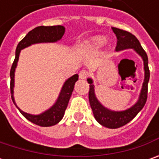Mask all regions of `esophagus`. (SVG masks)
Returning a JSON list of instances; mask_svg holds the SVG:
<instances>
[{
    "instance_id": "esophagus-1",
    "label": "esophagus",
    "mask_w": 159,
    "mask_h": 159,
    "mask_svg": "<svg viewBox=\"0 0 159 159\" xmlns=\"http://www.w3.org/2000/svg\"><path fill=\"white\" fill-rule=\"evenodd\" d=\"M89 76V72L88 70H82L80 71V73H79V77H80V79H81V80H86L88 77Z\"/></svg>"
}]
</instances>
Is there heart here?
I'll list each match as a JSON object with an SVG mask.
<instances>
[{"label": "heart", "instance_id": "obj_1", "mask_svg": "<svg viewBox=\"0 0 159 159\" xmlns=\"http://www.w3.org/2000/svg\"><path fill=\"white\" fill-rule=\"evenodd\" d=\"M106 38L103 36H95L91 38L90 40L87 42V46L89 47H100L105 44L106 42Z\"/></svg>", "mask_w": 159, "mask_h": 159}]
</instances>
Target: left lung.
<instances>
[{
    "label": "left lung",
    "instance_id": "1",
    "mask_svg": "<svg viewBox=\"0 0 159 159\" xmlns=\"http://www.w3.org/2000/svg\"><path fill=\"white\" fill-rule=\"evenodd\" d=\"M113 33L116 34L117 37V46L116 51L124 50L126 48H133L137 54H139L144 64V81L143 84V88L141 90V94L139 96V100L137 102L133 105L131 108L122 111H112L103 107L99 101L97 100L95 95V89L93 85V80L89 78L88 79V82L89 84V98L90 106L93 111L95 119L96 121L102 125L108 127V128H119L120 126L126 125L134 119L140 111L143 109L146 103L147 97H148V82L150 80V69L148 66V57L144 51L143 47L141 46L137 38L133 35L131 33L121 30L119 28L111 27Z\"/></svg>",
    "mask_w": 159,
    "mask_h": 159
}]
</instances>
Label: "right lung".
<instances>
[{"label":"right lung","instance_id":"1","mask_svg":"<svg viewBox=\"0 0 159 159\" xmlns=\"http://www.w3.org/2000/svg\"><path fill=\"white\" fill-rule=\"evenodd\" d=\"M65 28L63 25H53V26H38L30 31L25 37L18 43L16 49V57L11 69H10V93H11V99L16 106L15 100H14V77H15V70L17 64L19 54L21 49L31 46L32 44L35 43H41V42H56L61 40L64 34ZM79 80V75L75 74L69 78L62 88L60 95L58 96L56 103L50 109L41 113L40 115H32L26 112H24L18 107L16 108L19 110L21 114L28 119L29 121L33 122L35 125L40 126H51V125L57 124L58 122L63 119L64 111L67 108L68 102L70 100L71 93L74 89V85Z\"/></svg>","mask_w":159,"mask_h":159}]
</instances>
